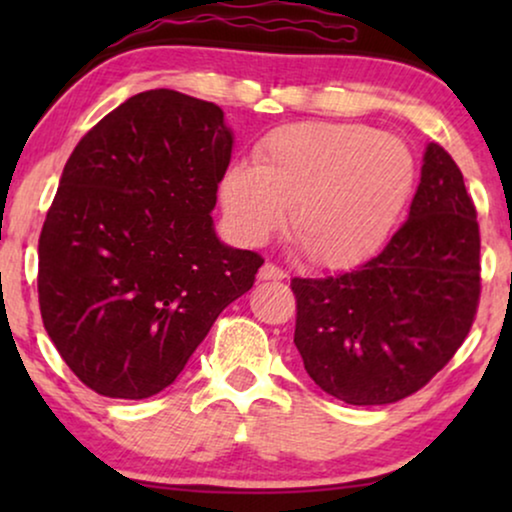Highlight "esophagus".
<instances>
[{"mask_svg": "<svg viewBox=\"0 0 512 512\" xmlns=\"http://www.w3.org/2000/svg\"><path fill=\"white\" fill-rule=\"evenodd\" d=\"M284 277H286V272L272 263H265L263 268L258 270V279H261V282H279V279H284Z\"/></svg>", "mask_w": 512, "mask_h": 512, "instance_id": "obj_1", "label": "esophagus"}]
</instances>
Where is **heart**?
I'll list each match as a JSON object with an SVG mask.
<instances>
[{"label":"heart","mask_w":512,"mask_h":512,"mask_svg":"<svg viewBox=\"0 0 512 512\" xmlns=\"http://www.w3.org/2000/svg\"><path fill=\"white\" fill-rule=\"evenodd\" d=\"M417 186L401 137L361 123H291L265 137L256 165L233 163L219 198L235 237L265 242L289 212L293 235L321 265H352L391 235Z\"/></svg>","instance_id":"heart-1"}]
</instances>
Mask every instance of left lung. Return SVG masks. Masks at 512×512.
<instances>
[{"mask_svg":"<svg viewBox=\"0 0 512 512\" xmlns=\"http://www.w3.org/2000/svg\"><path fill=\"white\" fill-rule=\"evenodd\" d=\"M307 375L349 405L422 389L461 347L480 298V230L450 153L426 144L408 221L380 254L324 279H291Z\"/></svg>","mask_w":512,"mask_h":512,"instance_id":"obj_1","label":"left lung"}]
</instances>
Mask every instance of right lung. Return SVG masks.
<instances>
[{"instance_id": "obj_1", "label": "right lung", "mask_w": 512, "mask_h": 512, "mask_svg": "<svg viewBox=\"0 0 512 512\" xmlns=\"http://www.w3.org/2000/svg\"><path fill=\"white\" fill-rule=\"evenodd\" d=\"M233 130L214 102L146 90L76 144L39 237L48 338L97 394L139 401L177 380L263 258L214 230Z\"/></svg>"}]
</instances>
